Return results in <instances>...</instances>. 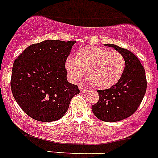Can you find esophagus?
Listing matches in <instances>:
<instances>
[{
  "mask_svg": "<svg viewBox=\"0 0 158 158\" xmlns=\"http://www.w3.org/2000/svg\"><path fill=\"white\" fill-rule=\"evenodd\" d=\"M79 90H80V91H81V92H86V91H87V89H85V88H83V87H82V86H79Z\"/></svg>",
  "mask_w": 158,
  "mask_h": 158,
  "instance_id": "esophagus-1",
  "label": "esophagus"
}]
</instances>
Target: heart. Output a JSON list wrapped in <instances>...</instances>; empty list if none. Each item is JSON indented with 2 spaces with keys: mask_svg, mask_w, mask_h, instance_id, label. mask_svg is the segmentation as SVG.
<instances>
[{
  "mask_svg": "<svg viewBox=\"0 0 158 158\" xmlns=\"http://www.w3.org/2000/svg\"><path fill=\"white\" fill-rule=\"evenodd\" d=\"M66 68L73 81H79L86 73L90 85L96 89H106L115 85L124 74L125 59L123 54L108 49L88 46L68 59Z\"/></svg>",
  "mask_w": 158,
  "mask_h": 158,
  "instance_id": "b5f03b06",
  "label": "heart"
}]
</instances>
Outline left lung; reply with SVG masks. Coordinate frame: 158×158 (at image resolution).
Here are the masks:
<instances>
[{
	"mask_svg": "<svg viewBox=\"0 0 158 158\" xmlns=\"http://www.w3.org/2000/svg\"><path fill=\"white\" fill-rule=\"evenodd\" d=\"M123 54L125 69L115 85L105 90H98L99 101L91 106L98 119L105 122H116L126 119L136 112L146 91L145 71L133 53L114 44H106Z\"/></svg>",
	"mask_w": 158,
	"mask_h": 158,
	"instance_id": "1",
	"label": "left lung"
}]
</instances>
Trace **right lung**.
<instances>
[{"instance_id":"add662e5","label":"right lung","mask_w":158,"mask_h":158,"mask_svg":"<svg viewBox=\"0 0 158 158\" xmlns=\"http://www.w3.org/2000/svg\"><path fill=\"white\" fill-rule=\"evenodd\" d=\"M75 41L46 40L30 45L15 59L10 85L25 113L42 122L59 120L79 93L67 79L65 64Z\"/></svg>"}]
</instances>
